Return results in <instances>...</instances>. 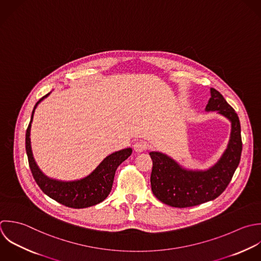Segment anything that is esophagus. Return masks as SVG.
Here are the masks:
<instances>
[{"mask_svg":"<svg viewBox=\"0 0 261 261\" xmlns=\"http://www.w3.org/2000/svg\"><path fill=\"white\" fill-rule=\"evenodd\" d=\"M133 149L137 153H141L147 149V144L144 141H136L133 145Z\"/></svg>","mask_w":261,"mask_h":261,"instance_id":"1","label":"esophagus"}]
</instances>
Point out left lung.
Returning <instances> with one entry per match:
<instances>
[{"label": "left lung", "instance_id": "left-lung-1", "mask_svg": "<svg viewBox=\"0 0 261 261\" xmlns=\"http://www.w3.org/2000/svg\"><path fill=\"white\" fill-rule=\"evenodd\" d=\"M206 111H218L232 123L231 139L222 159L205 172L187 171L161 152H149L152 160L150 176L154 196L173 207H191L219 197L228 187L240 163L242 152L241 125L235 110L215 88Z\"/></svg>", "mask_w": 261, "mask_h": 261}]
</instances>
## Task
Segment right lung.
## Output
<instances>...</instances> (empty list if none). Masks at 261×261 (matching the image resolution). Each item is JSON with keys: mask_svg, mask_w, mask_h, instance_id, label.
<instances>
[{"mask_svg": "<svg viewBox=\"0 0 261 261\" xmlns=\"http://www.w3.org/2000/svg\"><path fill=\"white\" fill-rule=\"evenodd\" d=\"M49 93L42 96L35 103L32 111L30 123L26 130L25 148L32 176L36 184L39 186L44 194L65 206L72 208H85L95 205L103 201L110 194L116 170L125 160H127L131 155L132 149L126 148L110 154L89 176L78 181L61 182L45 177L39 171L38 167L34 162L29 136L34 110L37 105Z\"/></svg>", "mask_w": 261, "mask_h": 261, "instance_id": "obj_1", "label": "right lung"}]
</instances>
